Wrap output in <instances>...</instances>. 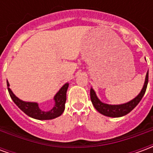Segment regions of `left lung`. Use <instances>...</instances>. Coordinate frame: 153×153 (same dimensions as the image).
<instances>
[{
    "label": "left lung",
    "mask_w": 153,
    "mask_h": 153,
    "mask_svg": "<svg viewBox=\"0 0 153 153\" xmlns=\"http://www.w3.org/2000/svg\"><path fill=\"white\" fill-rule=\"evenodd\" d=\"M148 71L147 74H146L144 84H143V87L142 88L141 92L134 99H132L131 101H129L128 102L124 103V104L110 105V104H106V103L101 102L99 98L97 96L95 91L93 89V88H91V89H90L91 101H92V103L95 107V109L101 114L106 115V116H108V117H115H115H121V116H124V115L128 114L139 103V102L141 101L143 97L145 94V92H146V89H147V86H148Z\"/></svg>",
    "instance_id": "1"
}]
</instances>
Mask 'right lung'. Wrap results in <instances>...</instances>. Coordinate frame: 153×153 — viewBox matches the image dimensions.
Here are the masks:
<instances>
[{
    "instance_id": "right-lung-1",
    "label": "right lung",
    "mask_w": 153,
    "mask_h": 153,
    "mask_svg": "<svg viewBox=\"0 0 153 153\" xmlns=\"http://www.w3.org/2000/svg\"><path fill=\"white\" fill-rule=\"evenodd\" d=\"M7 87H8L10 96L13 100V102L16 104V106H18L22 111H24L29 117L36 119V120H52L60 116L65 111V104L66 102V92L69 87V83H65L63 86L60 88V89L57 92L56 94L54 96L55 105L50 111H47L41 110L38 106V103L25 102L17 97L13 93L11 89L9 88L10 83L8 81H7Z\"/></svg>"
}]
</instances>
